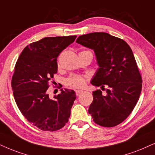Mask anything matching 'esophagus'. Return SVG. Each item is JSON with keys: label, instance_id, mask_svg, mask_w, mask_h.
Returning a JSON list of instances; mask_svg holds the SVG:
<instances>
[{"label": "esophagus", "instance_id": "obj_1", "mask_svg": "<svg viewBox=\"0 0 155 155\" xmlns=\"http://www.w3.org/2000/svg\"><path fill=\"white\" fill-rule=\"evenodd\" d=\"M75 92H76V96H79V95L80 94H81L83 91H82L81 90H76Z\"/></svg>", "mask_w": 155, "mask_h": 155}]
</instances>
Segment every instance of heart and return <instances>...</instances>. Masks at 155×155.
Returning a JSON list of instances; mask_svg holds the SVG:
<instances>
[{
	"mask_svg": "<svg viewBox=\"0 0 155 155\" xmlns=\"http://www.w3.org/2000/svg\"><path fill=\"white\" fill-rule=\"evenodd\" d=\"M86 81H87V79L85 76L73 74L66 80V86L73 89H81L85 86Z\"/></svg>",
	"mask_w": 155,
	"mask_h": 155,
	"instance_id": "b5f03b06",
	"label": "heart"
}]
</instances>
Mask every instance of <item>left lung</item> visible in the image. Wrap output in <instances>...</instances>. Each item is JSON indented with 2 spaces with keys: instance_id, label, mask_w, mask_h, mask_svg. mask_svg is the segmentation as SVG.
<instances>
[{
  "instance_id": "1",
  "label": "left lung",
  "mask_w": 155,
  "mask_h": 155,
  "mask_svg": "<svg viewBox=\"0 0 155 155\" xmlns=\"http://www.w3.org/2000/svg\"><path fill=\"white\" fill-rule=\"evenodd\" d=\"M76 43L93 49L99 68L92 85L107 87V94L100 89L93 91L89 109L96 124L113 127L130 114L140 98L142 79L131 48L122 39L104 32L78 37Z\"/></svg>"
}]
</instances>
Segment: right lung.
<instances>
[{"instance_id":"1","label":"right lung","mask_w":155,"mask_h":155,"mask_svg":"<svg viewBox=\"0 0 155 155\" xmlns=\"http://www.w3.org/2000/svg\"><path fill=\"white\" fill-rule=\"evenodd\" d=\"M76 36L46 37L28 45L19 56L11 80L13 97L19 110L33 125L54 132L68 122L76 96L61 89L51 99L48 81L57 73V57Z\"/></svg>"}]
</instances>
